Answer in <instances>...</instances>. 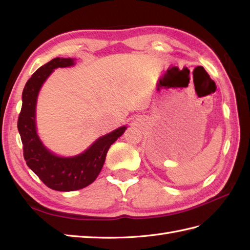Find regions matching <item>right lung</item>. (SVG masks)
<instances>
[{
    "label": "right lung",
    "mask_w": 250,
    "mask_h": 250,
    "mask_svg": "<svg viewBox=\"0 0 250 250\" xmlns=\"http://www.w3.org/2000/svg\"><path fill=\"white\" fill-rule=\"evenodd\" d=\"M73 64L74 59L71 58H55L41 66L25 83L22 92V107L18 117V131L26 164L47 187L57 191H74L92 184L103 167L110 145L126 129V126H120L100 137L86 151L76 157H58L46 149L36 134L37 94L42 84L55 68Z\"/></svg>",
    "instance_id": "right-lung-1"
}]
</instances>
